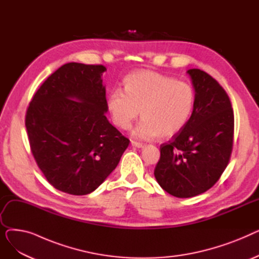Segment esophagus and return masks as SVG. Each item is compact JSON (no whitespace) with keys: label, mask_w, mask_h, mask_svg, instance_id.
<instances>
[{"label":"esophagus","mask_w":259,"mask_h":259,"mask_svg":"<svg viewBox=\"0 0 259 259\" xmlns=\"http://www.w3.org/2000/svg\"><path fill=\"white\" fill-rule=\"evenodd\" d=\"M131 145L133 147H135V148H143L144 147V145L142 143H138V142H135V141H131Z\"/></svg>","instance_id":"esophagus-1"}]
</instances>
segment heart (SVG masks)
<instances>
[{
  "label": "heart",
  "instance_id": "heart-1",
  "mask_svg": "<svg viewBox=\"0 0 259 259\" xmlns=\"http://www.w3.org/2000/svg\"><path fill=\"white\" fill-rule=\"evenodd\" d=\"M124 91L110 92L107 108L114 124L124 130L141 113L143 120L132 132L137 139L174 137L187 125L194 109L195 93L191 85L152 70L127 75Z\"/></svg>",
  "mask_w": 259,
  "mask_h": 259
}]
</instances>
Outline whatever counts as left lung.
I'll use <instances>...</instances> for the list:
<instances>
[{"instance_id": "8db88e82", "label": "left lung", "mask_w": 259, "mask_h": 259, "mask_svg": "<svg viewBox=\"0 0 259 259\" xmlns=\"http://www.w3.org/2000/svg\"><path fill=\"white\" fill-rule=\"evenodd\" d=\"M195 91L193 112L172 141L160 145L154 169L159 186L169 194L188 198L206 192L229 164L234 137V114L228 94L211 75L190 69Z\"/></svg>"}]
</instances>
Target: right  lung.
Wrapping results in <instances>:
<instances>
[{
    "label": "right lung",
    "instance_id": "add662e5",
    "mask_svg": "<svg viewBox=\"0 0 259 259\" xmlns=\"http://www.w3.org/2000/svg\"><path fill=\"white\" fill-rule=\"evenodd\" d=\"M103 65L68 63L33 95L25 125L31 152L54 188L94 191L117 166L130 141L106 117Z\"/></svg>",
    "mask_w": 259,
    "mask_h": 259
}]
</instances>
